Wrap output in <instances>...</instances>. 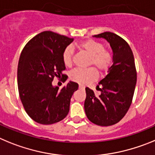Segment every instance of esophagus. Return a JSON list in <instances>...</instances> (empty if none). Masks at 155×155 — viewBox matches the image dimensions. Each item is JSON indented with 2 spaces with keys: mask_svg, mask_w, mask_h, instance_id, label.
Here are the masks:
<instances>
[{
  "mask_svg": "<svg viewBox=\"0 0 155 155\" xmlns=\"http://www.w3.org/2000/svg\"><path fill=\"white\" fill-rule=\"evenodd\" d=\"M79 88L80 89V90H85V86H83V85H79Z\"/></svg>",
  "mask_w": 155,
  "mask_h": 155,
  "instance_id": "1",
  "label": "esophagus"
}]
</instances>
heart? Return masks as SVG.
Returning a JSON list of instances; mask_svg holds the SVG:
<instances>
[{
	"instance_id": "obj_1",
	"label": "heart",
	"mask_w": 155,
	"mask_h": 155,
	"mask_svg": "<svg viewBox=\"0 0 155 155\" xmlns=\"http://www.w3.org/2000/svg\"><path fill=\"white\" fill-rule=\"evenodd\" d=\"M80 51L90 55L88 65H93L101 73H105L110 69L113 63L112 54L108 49L104 48V45L94 39H86L76 44ZM74 51L72 47L68 46L62 51V62L67 67H71L73 62ZM97 69L94 67L81 69H76L70 72L71 80L79 84H87L96 80L98 77Z\"/></svg>"
}]
</instances>
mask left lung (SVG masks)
Wrapping results in <instances>:
<instances>
[{"instance_id":"left-lung-1","label":"left lung","mask_w":155,"mask_h":155,"mask_svg":"<svg viewBox=\"0 0 155 155\" xmlns=\"http://www.w3.org/2000/svg\"><path fill=\"white\" fill-rule=\"evenodd\" d=\"M107 40L113 51V65L108 74L97 86L99 96L86 88L84 109L86 117L99 126H111L119 122L131 105L137 83L133 52L128 43L110 31L93 35Z\"/></svg>"}]
</instances>
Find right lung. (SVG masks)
Masks as SVG:
<instances>
[{
    "label": "right lung",
    "instance_id": "right-lung-1",
    "mask_svg": "<svg viewBox=\"0 0 155 155\" xmlns=\"http://www.w3.org/2000/svg\"><path fill=\"white\" fill-rule=\"evenodd\" d=\"M73 38L45 31L32 38L24 47L18 66L20 99L28 115L41 124H52L67 116L72 94L79 85L67 83L62 89L52 86L55 77L68 76L62 72V51Z\"/></svg>",
    "mask_w": 155,
    "mask_h": 155
}]
</instances>
